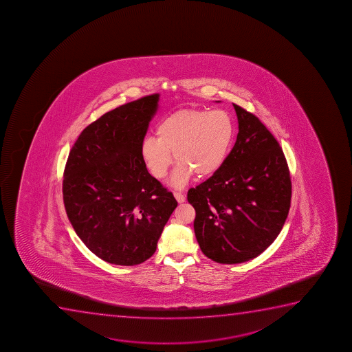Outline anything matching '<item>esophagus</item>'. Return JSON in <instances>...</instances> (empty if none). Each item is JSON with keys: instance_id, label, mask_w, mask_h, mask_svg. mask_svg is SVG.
I'll use <instances>...</instances> for the list:
<instances>
[{"instance_id": "esophagus-1", "label": "esophagus", "mask_w": 352, "mask_h": 352, "mask_svg": "<svg viewBox=\"0 0 352 352\" xmlns=\"http://www.w3.org/2000/svg\"><path fill=\"white\" fill-rule=\"evenodd\" d=\"M174 198L177 199L179 204L185 203V200H186L185 195L180 193V192H174Z\"/></svg>"}]
</instances>
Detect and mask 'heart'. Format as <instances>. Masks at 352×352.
I'll use <instances>...</instances> for the list:
<instances>
[{
  "instance_id": "heart-1",
  "label": "heart",
  "mask_w": 352,
  "mask_h": 352,
  "mask_svg": "<svg viewBox=\"0 0 352 352\" xmlns=\"http://www.w3.org/2000/svg\"><path fill=\"white\" fill-rule=\"evenodd\" d=\"M236 135L232 116L223 109H185L160 121L157 138L141 144V157L151 174L164 179L174 159L179 162L170 185L185 186L193 173L207 178L219 172L228 160Z\"/></svg>"
}]
</instances>
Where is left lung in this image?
Wrapping results in <instances>:
<instances>
[{
    "mask_svg": "<svg viewBox=\"0 0 352 352\" xmlns=\"http://www.w3.org/2000/svg\"><path fill=\"white\" fill-rule=\"evenodd\" d=\"M233 107L239 132L228 160L187 193L199 246L220 264H239L264 252L284 226L292 192L278 141L252 113Z\"/></svg>",
    "mask_w": 352,
    "mask_h": 352,
    "instance_id": "obj_1",
    "label": "left lung"
}]
</instances>
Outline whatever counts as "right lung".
<instances>
[{
  "label": "right lung",
  "instance_id": "obj_1",
  "mask_svg": "<svg viewBox=\"0 0 352 352\" xmlns=\"http://www.w3.org/2000/svg\"><path fill=\"white\" fill-rule=\"evenodd\" d=\"M159 94L107 112L72 147L63 174V203L76 234L109 264L133 266L153 256L178 206L147 170L141 144L159 108Z\"/></svg>",
  "mask_w": 352,
  "mask_h": 352
}]
</instances>
